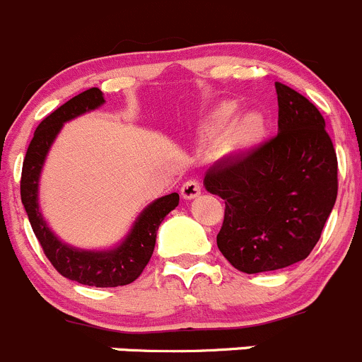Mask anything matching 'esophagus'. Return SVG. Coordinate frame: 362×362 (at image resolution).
<instances>
[{
  "mask_svg": "<svg viewBox=\"0 0 362 362\" xmlns=\"http://www.w3.org/2000/svg\"><path fill=\"white\" fill-rule=\"evenodd\" d=\"M180 194L184 199H194L202 194V184H199L196 178H191V180L185 182L180 189Z\"/></svg>",
  "mask_w": 362,
  "mask_h": 362,
  "instance_id": "obj_1",
  "label": "esophagus"
}]
</instances>
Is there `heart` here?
<instances>
[{"instance_id":"obj_1","label":"heart","mask_w":362,"mask_h":362,"mask_svg":"<svg viewBox=\"0 0 362 362\" xmlns=\"http://www.w3.org/2000/svg\"><path fill=\"white\" fill-rule=\"evenodd\" d=\"M236 107L233 103H222L215 108L204 120L203 134L211 140L222 138V147L228 154H245L255 145L261 144L264 136L266 124L261 113L250 112L236 119L232 126L228 124L235 119Z\"/></svg>"}]
</instances>
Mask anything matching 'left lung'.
<instances>
[{
    "label": "left lung",
    "instance_id": "obj_1",
    "mask_svg": "<svg viewBox=\"0 0 362 362\" xmlns=\"http://www.w3.org/2000/svg\"><path fill=\"white\" fill-rule=\"evenodd\" d=\"M279 133L249 156L215 163L204 175L224 199L217 247L243 273L282 269L308 257L338 194V160L320 112L275 82Z\"/></svg>",
    "mask_w": 362,
    "mask_h": 362
}]
</instances>
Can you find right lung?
Returning a JSON list of instances; mask_svg holds the SVG:
<instances>
[{
  "mask_svg": "<svg viewBox=\"0 0 362 362\" xmlns=\"http://www.w3.org/2000/svg\"><path fill=\"white\" fill-rule=\"evenodd\" d=\"M101 105H105L103 93L98 87H93L71 98L40 122L25 152L21 178V199L40 245L61 275L83 286L119 287L134 282L151 261L160 222L171 210H175V206H178L180 198L177 192H171L147 204L134 218L126 236L117 245L101 250L78 249L63 242L49 228L40 208V177L57 134L69 120L96 110Z\"/></svg>",
  "mask_w": 362,
  "mask_h": 362,
  "instance_id": "add662e5",
  "label": "right lung"
}]
</instances>
